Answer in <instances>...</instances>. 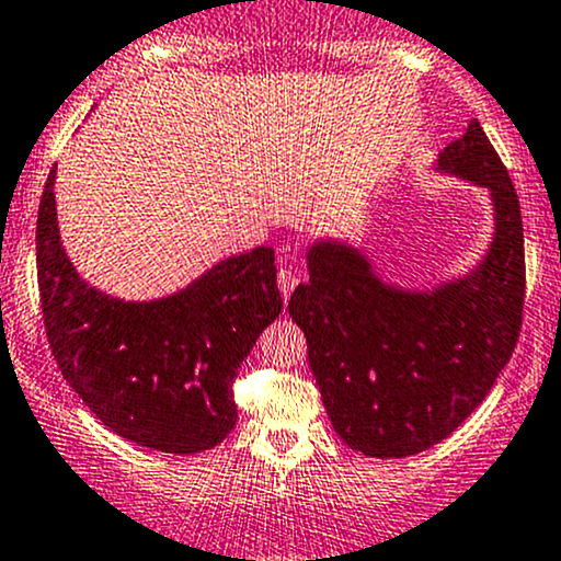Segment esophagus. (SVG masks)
<instances>
[{"label": "esophagus", "instance_id": "1", "mask_svg": "<svg viewBox=\"0 0 561 561\" xmlns=\"http://www.w3.org/2000/svg\"><path fill=\"white\" fill-rule=\"evenodd\" d=\"M297 283H299V278H297V273H294L291 267H280L278 270V288H280L283 299L291 297V291L297 288Z\"/></svg>", "mask_w": 561, "mask_h": 561}]
</instances>
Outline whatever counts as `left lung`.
Listing matches in <instances>:
<instances>
[{"mask_svg": "<svg viewBox=\"0 0 561 561\" xmlns=\"http://www.w3.org/2000/svg\"><path fill=\"white\" fill-rule=\"evenodd\" d=\"M438 168L495 201V240L466 280L433 294L385 286L355 249L318 243L288 312L331 425L369 457H407L447 438L486 399L514 355L524 312V230L514 182L481 125L438 154Z\"/></svg>", "mask_w": 561, "mask_h": 561, "instance_id": "8db88e82", "label": "left lung"}]
</instances>
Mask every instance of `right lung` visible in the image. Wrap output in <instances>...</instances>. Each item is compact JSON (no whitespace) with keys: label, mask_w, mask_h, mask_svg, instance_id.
I'll use <instances>...</instances> for the list:
<instances>
[{"label":"right lung","mask_w":561,"mask_h":561,"mask_svg":"<svg viewBox=\"0 0 561 561\" xmlns=\"http://www.w3.org/2000/svg\"><path fill=\"white\" fill-rule=\"evenodd\" d=\"M47 176L37 216V280L47 342L66 382L117 436L171 455L206 451L238 420L232 382L278 318L275 251H249L158 302H119L66 259Z\"/></svg>","instance_id":"right-lung-1"}]
</instances>
